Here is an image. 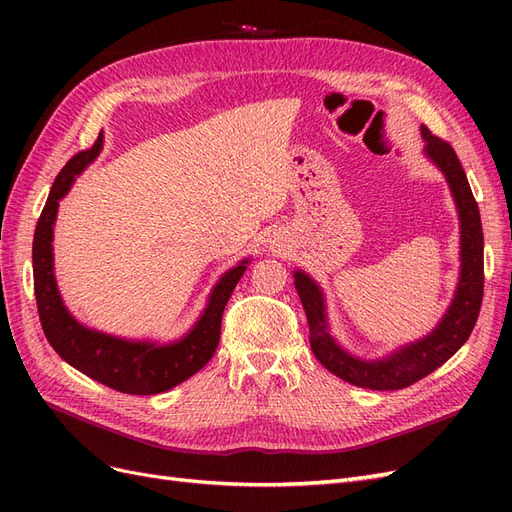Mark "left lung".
I'll use <instances>...</instances> for the list:
<instances>
[{
  "mask_svg": "<svg viewBox=\"0 0 512 512\" xmlns=\"http://www.w3.org/2000/svg\"><path fill=\"white\" fill-rule=\"evenodd\" d=\"M421 134L427 143L423 151L425 158L440 168V173L448 183V190L453 194L461 237L459 280L451 305L446 307L436 327L425 337L399 346L393 352L380 356V359H361V356L348 352L331 335L327 299H324V292L314 277H309L301 269L292 273L294 288L299 292L307 316L309 344H312L316 359L331 374L354 386H361V389H406V386L436 371L468 342L480 312V301H483V226H480V213L468 177L463 173L461 162L451 145L444 143L438 136H431L427 128H421Z\"/></svg>",
  "mask_w": 512,
  "mask_h": 512,
  "instance_id": "8db88e82",
  "label": "left lung"
}]
</instances>
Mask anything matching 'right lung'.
Here are the masks:
<instances>
[{"mask_svg":"<svg viewBox=\"0 0 512 512\" xmlns=\"http://www.w3.org/2000/svg\"><path fill=\"white\" fill-rule=\"evenodd\" d=\"M104 145L100 132L96 145L76 153L55 177L53 188L34 232V290L38 314L46 339L53 350L74 369L104 386L130 395H156L181 384L203 369L220 344L222 314L245 273L250 258L239 260L228 269L209 292L203 314L192 329L173 342H153V339H126L76 320L66 307L55 280L53 228L57 220L59 200L64 198L72 183L94 162Z\"/></svg>","mask_w":512,"mask_h":512,"instance_id":"obj_1","label":"right lung"}]
</instances>
